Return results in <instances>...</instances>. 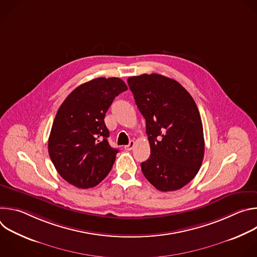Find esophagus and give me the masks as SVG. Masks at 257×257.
Instances as JSON below:
<instances>
[{
  "instance_id": "esophagus-1",
  "label": "esophagus",
  "mask_w": 257,
  "mask_h": 257,
  "mask_svg": "<svg viewBox=\"0 0 257 257\" xmlns=\"http://www.w3.org/2000/svg\"><path fill=\"white\" fill-rule=\"evenodd\" d=\"M134 146H135V142L133 140H131L128 145L124 146V149H125V151H132L134 149Z\"/></svg>"
}]
</instances>
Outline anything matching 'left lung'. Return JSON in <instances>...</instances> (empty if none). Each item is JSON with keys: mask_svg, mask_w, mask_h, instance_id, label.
<instances>
[{"mask_svg": "<svg viewBox=\"0 0 257 257\" xmlns=\"http://www.w3.org/2000/svg\"><path fill=\"white\" fill-rule=\"evenodd\" d=\"M127 81L145 119L151 145L141 171L160 191L181 189L196 176L204 156L197 105L178 81L166 76L142 74Z\"/></svg>", "mask_w": 257, "mask_h": 257, "instance_id": "obj_1", "label": "left lung"}]
</instances>
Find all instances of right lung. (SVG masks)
Masks as SVG:
<instances>
[{"label":"right lung","instance_id":"add662e5","mask_svg":"<svg viewBox=\"0 0 257 257\" xmlns=\"http://www.w3.org/2000/svg\"><path fill=\"white\" fill-rule=\"evenodd\" d=\"M117 77H99L73 90L59 107L49 137V155L60 176L73 186H96L112 170L119 153L111 148L104 116L127 90Z\"/></svg>","mask_w":257,"mask_h":257}]
</instances>
